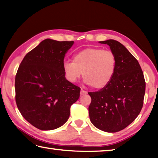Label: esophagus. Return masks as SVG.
Listing matches in <instances>:
<instances>
[{
    "mask_svg": "<svg viewBox=\"0 0 158 158\" xmlns=\"http://www.w3.org/2000/svg\"><path fill=\"white\" fill-rule=\"evenodd\" d=\"M87 94V91H85V90H83L82 89H81V92H80V95H85Z\"/></svg>",
    "mask_w": 158,
    "mask_h": 158,
    "instance_id": "1",
    "label": "esophagus"
}]
</instances>
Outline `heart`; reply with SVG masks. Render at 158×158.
<instances>
[{
    "label": "heart",
    "instance_id": "heart-1",
    "mask_svg": "<svg viewBox=\"0 0 158 158\" xmlns=\"http://www.w3.org/2000/svg\"><path fill=\"white\" fill-rule=\"evenodd\" d=\"M116 67V58L111 51L86 48L76 53L73 61H65L63 69L68 81L76 82L83 73L85 84L95 89H101L111 81Z\"/></svg>",
    "mask_w": 158,
    "mask_h": 158
}]
</instances>
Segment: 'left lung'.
Returning a JSON list of instances; mask_svg holds the SVG:
<instances>
[{"label": "left lung", "instance_id": "8db88e82", "mask_svg": "<svg viewBox=\"0 0 158 158\" xmlns=\"http://www.w3.org/2000/svg\"><path fill=\"white\" fill-rule=\"evenodd\" d=\"M108 44L116 58V67L109 84L90 92V120L95 127L107 132L123 130L135 121L143 104L146 82L138 60L121 43L114 40L100 42Z\"/></svg>", "mask_w": 158, "mask_h": 158}]
</instances>
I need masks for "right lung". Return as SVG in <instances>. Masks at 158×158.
I'll use <instances>...</instances> for the list:
<instances>
[{
	"instance_id": "right-lung-1",
	"label": "right lung",
	"mask_w": 158,
	"mask_h": 158,
	"mask_svg": "<svg viewBox=\"0 0 158 158\" xmlns=\"http://www.w3.org/2000/svg\"><path fill=\"white\" fill-rule=\"evenodd\" d=\"M74 41H42L23 58L15 77V100L22 116L41 130L68 121L80 88L65 79L63 60Z\"/></svg>"
}]
</instances>
